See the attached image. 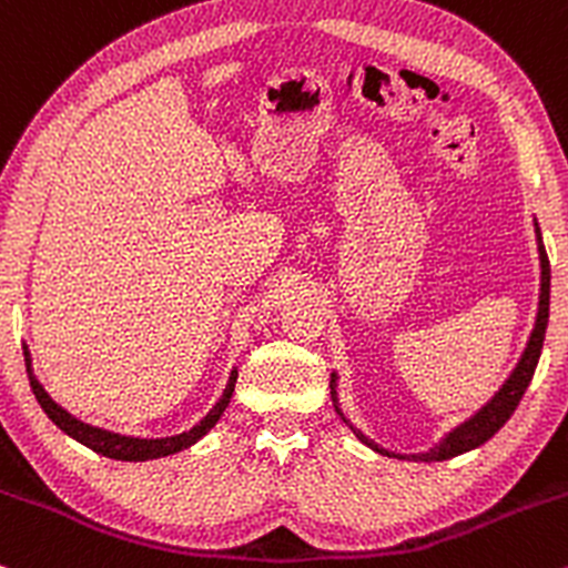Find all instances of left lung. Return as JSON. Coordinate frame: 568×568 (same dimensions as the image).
<instances>
[{
    "label": "left lung",
    "instance_id": "8db88e82",
    "mask_svg": "<svg viewBox=\"0 0 568 568\" xmlns=\"http://www.w3.org/2000/svg\"><path fill=\"white\" fill-rule=\"evenodd\" d=\"M534 232H537V251H539V270H542V277H539V310H537V321H534V331L526 342L524 355H520L518 366L513 368V374L507 376V382L501 384L499 393H494L491 400L486 403L484 408H478L467 422H462L459 427H454L452 433L443 435L440 443H435L433 448L425 454H393L387 448H382L379 443H374L366 435L361 433L355 425H349V419L344 416L342 406H338V393H336V384L338 376L336 371L331 374V397H334V408L336 414L347 422L352 433L357 435V440L366 443L368 448L379 452L384 456H397V459H419V462H443V459H452V456H459L465 452H473V448L484 446V443L497 435V429L505 425L507 419L513 416V410L518 408L520 397H524L526 387H529L534 368L539 363V352H542V342H545V328H547V317H550V262H547V253H545V243H542V232H539L537 221H534Z\"/></svg>",
    "mask_w": 568,
    "mask_h": 568
}]
</instances>
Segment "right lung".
<instances>
[{
  "mask_svg": "<svg viewBox=\"0 0 568 568\" xmlns=\"http://www.w3.org/2000/svg\"><path fill=\"white\" fill-rule=\"evenodd\" d=\"M23 357H26V371H29V382L31 389H34V397L42 406L44 414L53 419L55 427H61L69 438L80 440L82 446L93 448L95 454L109 456V459H120V462H146V459H160V456H171L184 452V448L194 446L202 435L211 433L216 427V422L221 419L226 406H230L232 393H234V382H237V371H232L230 382H226L224 395L219 397V403L207 410L205 416L194 425L192 429L181 435H171V438H130V435H120V433H109V429L93 427V425H84V422L71 416L67 408H61L58 403L44 393V387L39 384V379L34 376V368H31V352L29 347H23Z\"/></svg>",
  "mask_w": 568,
  "mask_h": 568,
  "instance_id": "add662e5",
  "label": "right lung"
}]
</instances>
